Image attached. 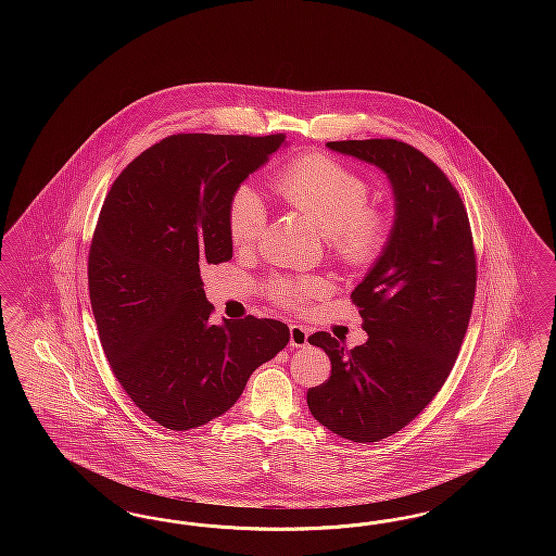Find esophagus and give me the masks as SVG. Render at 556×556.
Here are the masks:
<instances>
[{"label": "esophagus", "mask_w": 556, "mask_h": 556, "mask_svg": "<svg viewBox=\"0 0 556 556\" xmlns=\"http://www.w3.org/2000/svg\"><path fill=\"white\" fill-rule=\"evenodd\" d=\"M308 329L302 325H290V345L291 348H304L308 345Z\"/></svg>", "instance_id": "1"}]
</instances>
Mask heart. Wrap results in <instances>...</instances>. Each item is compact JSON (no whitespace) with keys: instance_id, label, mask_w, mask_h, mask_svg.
<instances>
[{"instance_id":"1","label":"heart","mask_w":556,"mask_h":556,"mask_svg":"<svg viewBox=\"0 0 556 556\" xmlns=\"http://www.w3.org/2000/svg\"><path fill=\"white\" fill-rule=\"evenodd\" d=\"M279 195L313 218L325 231L331 250L352 265L370 263L383 248L390 220L386 212L369 208V184L344 162L308 154L290 162L275 179ZM266 208L256 189L243 186L229 204V236L238 248H250L263 236ZM329 290V281L308 275L277 279L273 295L283 306H302Z\"/></svg>"}]
</instances>
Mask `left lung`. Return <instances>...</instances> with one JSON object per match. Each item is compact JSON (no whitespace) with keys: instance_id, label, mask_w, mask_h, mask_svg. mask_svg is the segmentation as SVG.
I'll return each mask as SVG.
<instances>
[{"instance_id":"8db88e82","label":"left lung","mask_w":556,"mask_h":556,"mask_svg":"<svg viewBox=\"0 0 556 556\" xmlns=\"http://www.w3.org/2000/svg\"><path fill=\"white\" fill-rule=\"evenodd\" d=\"M327 148L377 166L394 195L390 236L352 291L369 340L348 350L325 331L308 338L331 361L306 394L313 417L367 444L410 424L444 386L473 308L476 252L460 195L419 150L396 139Z\"/></svg>"}]
</instances>
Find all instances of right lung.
<instances>
[{"label":"right lung","instance_id":"obj_1","mask_svg":"<svg viewBox=\"0 0 556 556\" xmlns=\"http://www.w3.org/2000/svg\"><path fill=\"white\" fill-rule=\"evenodd\" d=\"M286 146L283 135H173L108 193L89 250L91 308L116 379L166 429L225 415L290 342L273 318L214 325L202 281L206 266L233 256V193Z\"/></svg>","mask_w":556,"mask_h":556}]
</instances>
